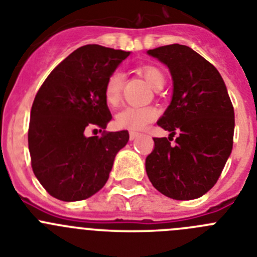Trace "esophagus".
I'll use <instances>...</instances> for the list:
<instances>
[{
	"label": "esophagus",
	"mask_w": 257,
	"mask_h": 257,
	"mask_svg": "<svg viewBox=\"0 0 257 257\" xmlns=\"http://www.w3.org/2000/svg\"><path fill=\"white\" fill-rule=\"evenodd\" d=\"M139 135H140V134L136 133V131H130V139L131 140L136 139V138H138V136H139Z\"/></svg>",
	"instance_id": "34e87169"
}]
</instances>
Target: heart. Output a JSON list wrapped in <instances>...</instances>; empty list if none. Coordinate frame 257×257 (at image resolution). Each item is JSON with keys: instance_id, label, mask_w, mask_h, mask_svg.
I'll list each match as a JSON object with an SVG mask.
<instances>
[{"instance_id": "heart-1", "label": "heart", "mask_w": 257, "mask_h": 257, "mask_svg": "<svg viewBox=\"0 0 257 257\" xmlns=\"http://www.w3.org/2000/svg\"><path fill=\"white\" fill-rule=\"evenodd\" d=\"M139 72L154 90H160L165 85V74L158 67L143 65L139 68ZM122 85L123 74L119 70H113L106 77L104 85V99L110 106H115L121 100ZM156 117L157 110L153 106H127L117 114L115 124L119 128L126 130H142L147 124L154 121Z\"/></svg>"}]
</instances>
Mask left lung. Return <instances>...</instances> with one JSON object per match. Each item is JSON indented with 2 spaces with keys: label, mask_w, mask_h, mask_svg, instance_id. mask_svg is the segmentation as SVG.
<instances>
[{
  "label": "left lung",
  "mask_w": 257,
  "mask_h": 257,
  "mask_svg": "<svg viewBox=\"0 0 257 257\" xmlns=\"http://www.w3.org/2000/svg\"><path fill=\"white\" fill-rule=\"evenodd\" d=\"M169 67L174 94L158 126L170 138H153L145 160L158 192L185 201L203 196L216 184L233 148L234 109L217 69L198 52L174 44L149 50ZM179 134L171 143L176 133Z\"/></svg>",
  "instance_id": "8db88e82"
}]
</instances>
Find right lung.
<instances>
[{
	"label": "right lung",
	"instance_id": "add662e5",
	"mask_svg": "<svg viewBox=\"0 0 257 257\" xmlns=\"http://www.w3.org/2000/svg\"><path fill=\"white\" fill-rule=\"evenodd\" d=\"M128 51L86 45L52 69L32 104L28 147L32 170L50 196L73 202L105 185L115 154L128 133L102 131L87 138V128H105L112 119L104 99L106 77Z\"/></svg>",
	"mask_w": 257,
	"mask_h": 257
}]
</instances>
